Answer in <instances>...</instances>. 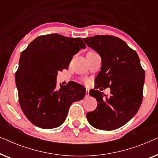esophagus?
Here are the masks:
<instances>
[{"mask_svg": "<svg viewBox=\"0 0 158 158\" xmlns=\"http://www.w3.org/2000/svg\"><path fill=\"white\" fill-rule=\"evenodd\" d=\"M85 96H89V90L86 89V92H85Z\"/></svg>", "mask_w": 158, "mask_h": 158, "instance_id": "obj_1", "label": "esophagus"}]
</instances>
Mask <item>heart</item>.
I'll return each instance as SVG.
<instances>
[{
	"label": "heart",
	"mask_w": 158,
	"mask_h": 158,
	"mask_svg": "<svg viewBox=\"0 0 158 158\" xmlns=\"http://www.w3.org/2000/svg\"><path fill=\"white\" fill-rule=\"evenodd\" d=\"M84 81H85V83H88V80H87V79H85V80H84Z\"/></svg>",
	"instance_id": "heart-1"
}]
</instances>
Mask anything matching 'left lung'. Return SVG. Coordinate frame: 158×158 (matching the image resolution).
I'll use <instances>...</instances> for the list:
<instances>
[{
    "instance_id": "1",
    "label": "left lung",
    "mask_w": 158,
    "mask_h": 158,
    "mask_svg": "<svg viewBox=\"0 0 158 158\" xmlns=\"http://www.w3.org/2000/svg\"><path fill=\"white\" fill-rule=\"evenodd\" d=\"M83 40L101 57L102 64L96 78V89L111 88L109 96L98 90L89 92L98 105L94 111L88 112L86 117L96 129H116L127 124L141 106L144 70L137 53L116 36L96 35Z\"/></svg>"
}]
</instances>
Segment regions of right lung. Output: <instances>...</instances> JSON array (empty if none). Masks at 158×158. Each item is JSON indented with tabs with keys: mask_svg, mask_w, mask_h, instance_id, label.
<instances>
[{
	"mask_svg": "<svg viewBox=\"0 0 158 158\" xmlns=\"http://www.w3.org/2000/svg\"><path fill=\"white\" fill-rule=\"evenodd\" d=\"M85 44L81 38L58 34L40 36L21 54L16 72L20 106L27 118L42 129L59 127L75 101L84 98L85 89L70 82L56 88L57 73L68 69L71 60Z\"/></svg>",
	"mask_w": 158,
	"mask_h": 158,
	"instance_id": "1",
	"label": "right lung"
}]
</instances>
